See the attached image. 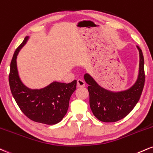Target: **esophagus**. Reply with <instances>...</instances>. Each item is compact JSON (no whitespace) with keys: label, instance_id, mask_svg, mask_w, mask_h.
I'll return each instance as SVG.
<instances>
[{"label":"esophagus","instance_id":"1","mask_svg":"<svg viewBox=\"0 0 153 153\" xmlns=\"http://www.w3.org/2000/svg\"><path fill=\"white\" fill-rule=\"evenodd\" d=\"M85 81L83 80H82V79H78V80H77V86H78V88H81V87H84L85 86Z\"/></svg>","mask_w":153,"mask_h":153}]
</instances>
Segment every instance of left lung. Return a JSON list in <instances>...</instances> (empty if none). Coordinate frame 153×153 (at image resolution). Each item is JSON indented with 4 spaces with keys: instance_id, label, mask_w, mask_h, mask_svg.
I'll return each instance as SVG.
<instances>
[{
    "instance_id": "left-lung-1",
    "label": "left lung",
    "mask_w": 153,
    "mask_h": 153,
    "mask_svg": "<svg viewBox=\"0 0 153 153\" xmlns=\"http://www.w3.org/2000/svg\"><path fill=\"white\" fill-rule=\"evenodd\" d=\"M140 54L139 74L137 81L129 89L112 92L100 87L88 73L84 79L89 85L90 106L93 115L105 123L116 122L129 114L140 98L145 85L144 57L142 50L137 45Z\"/></svg>"
}]
</instances>
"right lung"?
I'll return each instance as SVG.
<instances>
[{"mask_svg": "<svg viewBox=\"0 0 153 153\" xmlns=\"http://www.w3.org/2000/svg\"><path fill=\"white\" fill-rule=\"evenodd\" d=\"M25 39L15 51L10 62L9 85L16 103L31 120L54 125L62 120L67 113L71 95L76 89L77 80L69 83L53 82L42 89L32 90L21 82L18 75L16 59L20 50L26 43Z\"/></svg>", "mask_w": 153, "mask_h": 153, "instance_id": "1", "label": "right lung"}]
</instances>
